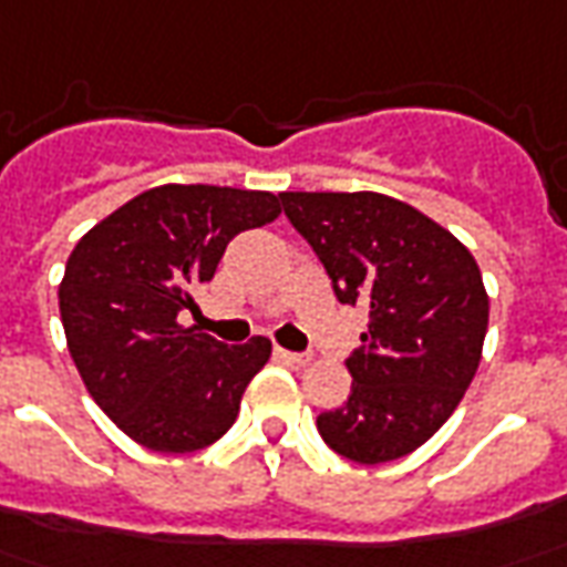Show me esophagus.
Instances as JSON below:
<instances>
[{"instance_id": "34e87169", "label": "esophagus", "mask_w": 567, "mask_h": 567, "mask_svg": "<svg viewBox=\"0 0 567 567\" xmlns=\"http://www.w3.org/2000/svg\"><path fill=\"white\" fill-rule=\"evenodd\" d=\"M276 355L285 359V362H295V365H310L312 362L310 352H291V350H282V347H276Z\"/></svg>"}]
</instances>
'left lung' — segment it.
I'll return each mask as SVG.
<instances>
[{"label":"left lung","mask_w":567,"mask_h":567,"mask_svg":"<svg viewBox=\"0 0 567 567\" xmlns=\"http://www.w3.org/2000/svg\"><path fill=\"white\" fill-rule=\"evenodd\" d=\"M340 303L368 307L343 408L319 414L328 449L355 463L417 451L461 405L488 331V291L470 248L383 193H279Z\"/></svg>","instance_id":"1"}]
</instances>
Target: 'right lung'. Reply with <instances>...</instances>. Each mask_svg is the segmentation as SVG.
Instances as JSON below:
<instances>
[{
  "label": "right lung",
  "instance_id": "1",
  "mask_svg": "<svg viewBox=\"0 0 567 567\" xmlns=\"http://www.w3.org/2000/svg\"><path fill=\"white\" fill-rule=\"evenodd\" d=\"M282 215L267 189L162 184L82 236L58 300L89 395L137 445L187 454L227 433L272 343L227 347L177 322L229 239Z\"/></svg>",
  "mask_w": 567,
  "mask_h": 567
}]
</instances>
